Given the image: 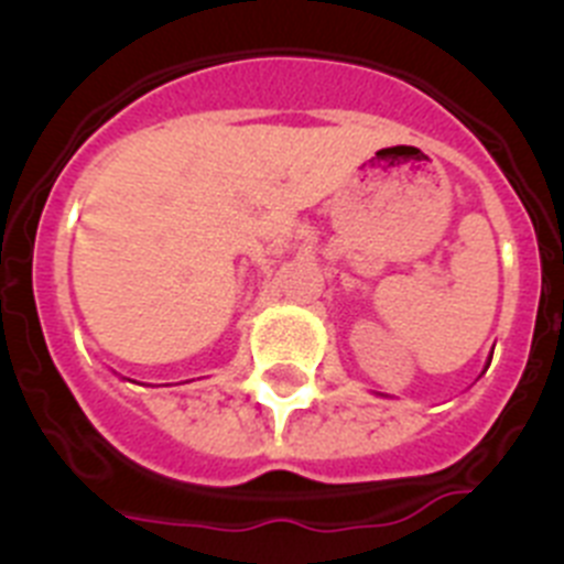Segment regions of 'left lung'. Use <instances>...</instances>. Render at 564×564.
I'll return each mask as SVG.
<instances>
[{
  "instance_id": "obj_1",
  "label": "left lung",
  "mask_w": 564,
  "mask_h": 564,
  "mask_svg": "<svg viewBox=\"0 0 564 564\" xmlns=\"http://www.w3.org/2000/svg\"><path fill=\"white\" fill-rule=\"evenodd\" d=\"M488 364H491V361H488Z\"/></svg>"
}]
</instances>
